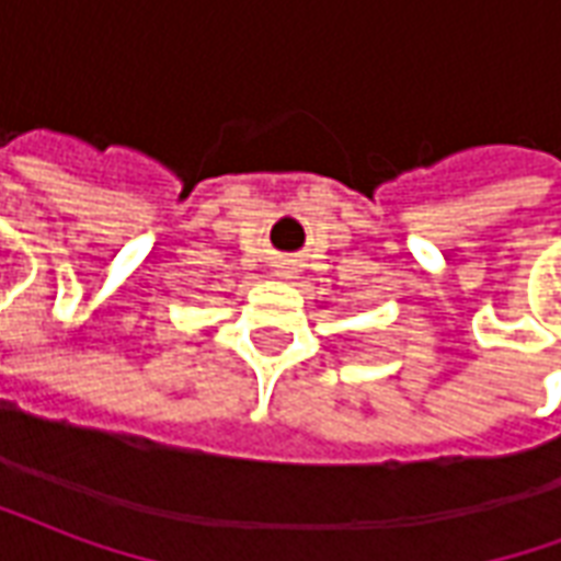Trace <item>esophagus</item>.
<instances>
[{
  "mask_svg": "<svg viewBox=\"0 0 561 561\" xmlns=\"http://www.w3.org/2000/svg\"><path fill=\"white\" fill-rule=\"evenodd\" d=\"M276 273H279V276H285V279H291L294 273H297V264L285 257V261H279V264H276Z\"/></svg>",
  "mask_w": 561,
  "mask_h": 561,
  "instance_id": "34e87169",
  "label": "esophagus"
}]
</instances>
